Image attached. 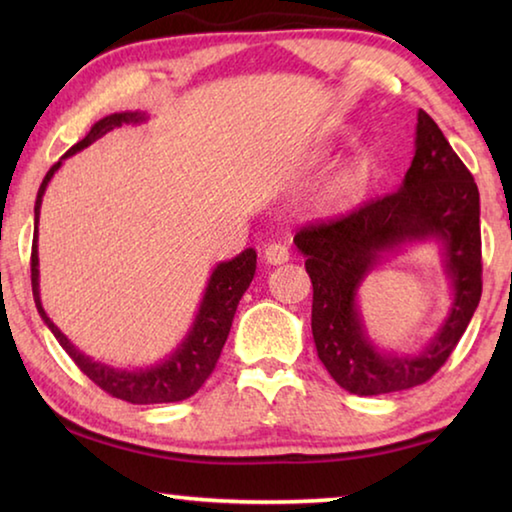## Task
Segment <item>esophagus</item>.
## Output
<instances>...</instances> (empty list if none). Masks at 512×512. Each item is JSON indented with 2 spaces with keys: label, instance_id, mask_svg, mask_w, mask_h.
Segmentation results:
<instances>
[{
  "label": "esophagus",
  "instance_id": "34e87169",
  "mask_svg": "<svg viewBox=\"0 0 512 512\" xmlns=\"http://www.w3.org/2000/svg\"><path fill=\"white\" fill-rule=\"evenodd\" d=\"M289 255H291V253H289V246L282 244V241H271V244H268V246L264 248L266 264H273V266L289 262Z\"/></svg>",
  "mask_w": 512,
  "mask_h": 512
}]
</instances>
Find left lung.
I'll return each mask as SVG.
<instances>
[{
  "instance_id": "left-lung-1",
  "label": "left lung",
  "mask_w": 512,
  "mask_h": 512,
  "mask_svg": "<svg viewBox=\"0 0 512 512\" xmlns=\"http://www.w3.org/2000/svg\"><path fill=\"white\" fill-rule=\"evenodd\" d=\"M436 236L448 248L457 298L453 314L418 358H386L367 343L353 307L358 282L381 249ZM314 287L311 332L332 379L354 395H388L429 381L452 357L483 289L479 187L427 112H418L415 155L395 192L350 212L311 219L296 232Z\"/></svg>"
}]
</instances>
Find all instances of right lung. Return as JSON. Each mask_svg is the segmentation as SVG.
I'll use <instances>...</instances> for the list:
<instances>
[{"mask_svg":"<svg viewBox=\"0 0 512 512\" xmlns=\"http://www.w3.org/2000/svg\"><path fill=\"white\" fill-rule=\"evenodd\" d=\"M142 119L144 115H140V112H119V115L103 117L92 126V131L85 135L79 144H74L72 149L47 171L36 198V239H33L31 246V287L38 314L45 320L51 332H54L56 341L63 345V350L72 357L76 366L81 368L83 375H88L103 393L131 404H164L192 397L214 372L225 339H228L230 334L232 318H235L239 300L250 287V282H253L257 268V255L253 248L244 250V253L232 259V262H223L216 266V271L210 277V284H207L205 289V298L201 302V309H198L192 332H189L185 343L180 345L178 352L173 354L169 361H164L151 370H115L106 366V363H97L90 357H85V354L76 350L74 345L67 341V336L51 323L45 309H42L38 291V214L42 194H45L47 183L51 176H54V171L63 164L65 158H69V155L85 149V146L99 140L101 135H106L112 128H117L121 124H133V121Z\"/></svg>","mask_w":512,"mask_h":512,"instance_id":"add662e5","label":"right lung"}]
</instances>
